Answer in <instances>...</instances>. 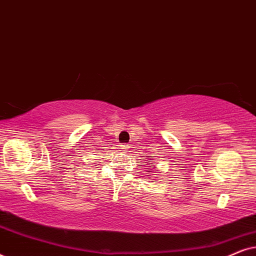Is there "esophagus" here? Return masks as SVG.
I'll use <instances>...</instances> for the list:
<instances>
[{
    "mask_svg": "<svg viewBox=\"0 0 256 256\" xmlns=\"http://www.w3.org/2000/svg\"><path fill=\"white\" fill-rule=\"evenodd\" d=\"M128 148H129V146L126 144V143H124V144H121V149L124 150V152H126V150H127Z\"/></svg>",
    "mask_w": 256,
    "mask_h": 256,
    "instance_id": "obj_1",
    "label": "esophagus"
}]
</instances>
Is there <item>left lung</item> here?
Here are the masks:
<instances>
[{"mask_svg": "<svg viewBox=\"0 0 256 256\" xmlns=\"http://www.w3.org/2000/svg\"><path fill=\"white\" fill-rule=\"evenodd\" d=\"M148 172H152V171H148Z\"/></svg>", "mask_w": 256, "mask_h": 256, "instance_id": "obj_1", "label": "left lung"}]
</instances>
